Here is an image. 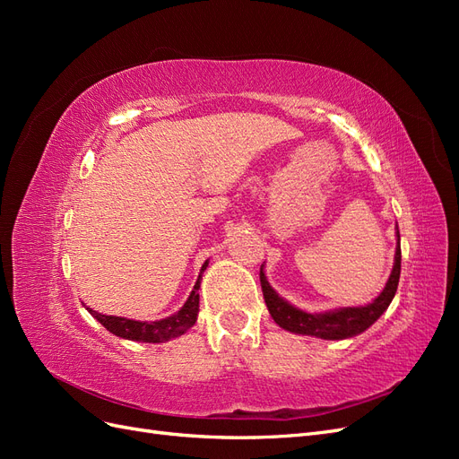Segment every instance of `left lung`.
<instances>
[{
    "mask_svg": "<svg viewBox=\"0 0 459 459\" xmlns=\"http://www.w3.org/2000/svg\"><path fill=\"white\" fill-rule=\"evenodd\" d=\"M400 233H398V247H396V256H394V268L391 277L383 289V293L375 299L368 307H358V308H341L325 314H308L302 312L295 307H290L285 302L266 281V275H264L260 268V285L264 300H266V307L273 317V322L290 331V333H300V335H312L319 339L335 341V339H349L358 335V333L366 331L369 325H373L381 314L388 308V304L393 302L398 280H400Z\"/></svg>",
    "mask_w": 459,
    "mask_h": 459,
    "instance_id": "left-lung-1",
    "label": "left lung"
}]
</instances>
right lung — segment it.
I'll return each instance as SVG.
<instances>
[{
  "label": "right lung",
  "mask_w": 459,
  "mask_h": 459,
  "mask_svg": "<svg viewBox=\"0 0 459 459\" xmlns=\"http://www.w3.org/2000/svg\"><path fill=\"white\" fill-rule=\"evenodd\" d=\"M206 266L208 262L203 264L201 273L206 270ZM199 287H201V275L195 287H193L187 302L182 307V310H178L174 316L166 319H159V322H135V319L105 316L95 310H90V314L117 337L128 339V341H142V342H164L182 335V333H186L193 324H195L197 312H199Z\"/></svg>",
  "instance_id": "1"
}]
</instances>
